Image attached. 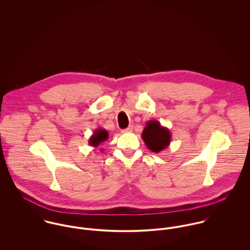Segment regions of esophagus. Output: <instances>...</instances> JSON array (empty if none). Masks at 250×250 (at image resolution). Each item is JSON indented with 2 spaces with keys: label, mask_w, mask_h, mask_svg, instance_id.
<instances>
[{
  "label": "esophagus",
  "mask_w": 250,
  "mask_h": 250,
  "mask_svg": "<svg viewBox=\"0 0 250 250\" xmlns=\"http://www.w3.org/2000/svg\"><path fill=\"white\" fill-rule=\"evenodd\" d=\"M132 131H133V126H129L128 128H126V129L123 130L122 132H123V133H131Z\"/></svg>",
  "instance_id": "34e87169"
}]
</instances>
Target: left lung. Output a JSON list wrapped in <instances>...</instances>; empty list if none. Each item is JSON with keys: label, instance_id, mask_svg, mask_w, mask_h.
I'll use <instances>...</instances> for the list:
<instances>
[{"label": "left lung", "instance_id": "left-lung-1", "mask_svg": "<svg viewBox=\"0 0 250 250\" xmlns=\"http://www.w3.org/2000/svg\"><path fill=\"white\" fill-rule=\"evenodd\" d=\"M142 138L149 150L159 153L170 144L171 133L159 121L149 120L143 129Z\"/></svg>", "mask_w": 250, "mask_h": 250}]
</instances>
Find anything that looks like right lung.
Instances as JSON below:
<instances>
[{"label":"right lung","mask_w":250,"mask_h":250,"mask_svg":"<svg viewBox=\"0 0 250 250\" xmlns=\"http://www.w3.org/2000/svg\"><path fill=\"white\" fill-rule=\"evenodd\" d=\"M108 138V133L107 130L98 128L94 131L92 136L88 140V144L94 148H97L100 144L104 142H106Z\"/></svg>","instance_id":"add662e5"}]
</instances>
